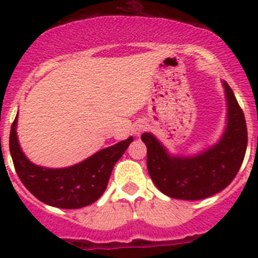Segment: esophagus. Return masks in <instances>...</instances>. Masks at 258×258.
<instances>
[{
    "mask_svg": "<svg viewBox=\"0 0 258 258\" xmlns=\"http://www.w3.org/2000/svg\"><path fill=\"white\" fill-rule=\"evenodd\" d=\"M146 129V122L141 121V122H137L136 125H134V129H133V133L136 134V136H141L142 134V132Z\"/></svg>",
    "mask_w": 258,
    "mask_h": 258,
    "instance_id": "esophagus-1",
    "label": "esophagus"
}]
</instances>
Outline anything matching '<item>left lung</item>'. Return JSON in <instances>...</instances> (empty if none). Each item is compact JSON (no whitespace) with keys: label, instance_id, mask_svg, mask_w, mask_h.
I'll list each match as a JSON object with an SVG mask.
<instances>
[{"label":"left lung","instance_id":"1","mask_svg":"<svg viewBox=\"0 0 258 258\" xmlns=\"http://www.w3.org/2000/svg\"><path fill=\"white\" fill-rule=\"evenodd\" d=\"M226 126L220 140L194 155H174L152 133H143L147 147V169L152 182L166 197L200 200L226 188L240 169L247 151L244 113L226 81Z\"/></svg>","mask_w":258,"mask_h":258}]
</instances>
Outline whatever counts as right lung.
I'll return each instance as SVG.
<instances>
[{
	"label": "right lung",
	"mask_w": 258,
	"mask_h": 258,
	"mask_svg": "<svg viewBox=\"0 0 258 258\" xmlns=\"http://www.w3.org/2000/svg\"><path fill=\"white\" fill-rule=\"evenodd\" d=\"M17 126L18 113L10 132V154L20 181L38 200L63 209L84 208L97 202L106 191L115 164L133 142V137H129L75 165L46 168L33 164L24 155Z\"/></svg>",
	"instance_id": "1"
}]
</instances>
